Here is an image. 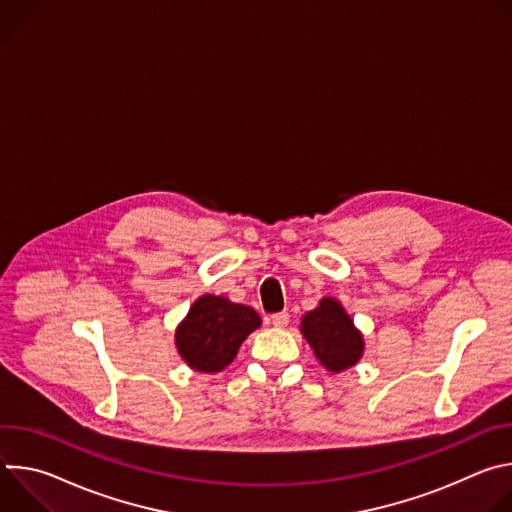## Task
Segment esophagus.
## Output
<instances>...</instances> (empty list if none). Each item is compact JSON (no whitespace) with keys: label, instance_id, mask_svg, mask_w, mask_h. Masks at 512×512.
Here are the masks:
<instances>
[{"label":"esophagus","instance_id":"obj_1","mask_svg":"<svg viewBox=\"0 0 512 512\" xmlns=\"http://www.w3.org/2000/svg\"><path fill=\"white\" fill-rule=\"evenodd\" d=\"M287 322H289V314H287V312H277V314L271 316V324H273L275 328H285Z\"/></svg>","mask_w":512,"mask_h":512}]
</instances>
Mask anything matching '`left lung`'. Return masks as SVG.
Here are the masks:
<instances>
[{
  "instance_id": "8db88e82",
  "label": "left lung",
  "mask_w": 512,
  "mask_h": 512,
  "mask_svg": "<svg viewBox=\"0 0 512 512\" xmlns=\"http://www.w3.org/2000/svg\"><path fill=\"white\" fill-rule=\"evenodd\" d=\"M302 334L316 358L330 373L346 371L360 360L364 350L362 334L334 298H322L316 310L302 318Z\"/></svg>"
}]
</instances>
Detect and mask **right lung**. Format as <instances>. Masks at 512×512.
Returning <instances> with one entry per match:
<instances>
[{
    "mask_svg": "<svg viewBox=\"0 0 512 512\" xmlns=\"http://www.w3.org/2000/svg\"><path fill=\"white\" fill-rule=\"evenodd\" d=\"M261 326L259 314L223 296L198 298L176 330V348L190 369L218 373L233 362L243 340Z\"/></svg>",
    "mask_w": 512,
    "mask_h": 512,
    "instance_id": "add662e5",
    "label": "right lung"
}]
</instances>
